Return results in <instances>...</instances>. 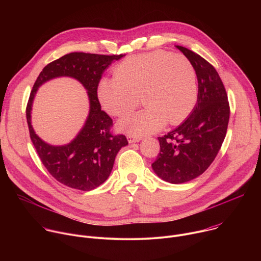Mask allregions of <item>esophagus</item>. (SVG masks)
<instances>
[{"label":"esophagus","mask_w":261,"mask_h":261,"mask_svg":"<svg viewBox=\"0 0 261 261\" xmlns=\"http://www.w3.org/2000/svg\"><path fill=\"white\" fill-rule=\"evenodd\" d=\"M141 139H142V137H137V136H134V135H132V134H130V135L128 136V141H129L130 143L138 142V141H140Z\"/></svg>","instance_id":"34e87169"}]
</instances>
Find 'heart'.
I'll return each instance as SVG.
<instances>
[{"mask_svg": "<svg viewBox=\"0 0 261 261\" xmlns=\"http://www.w3.org/2000/svg\"><path fill=\"white\" fill-rule=\"evenodd\" d=\"M197 75L184 55L153 50L129 57L114 71L113 79L101 81L98 95L103 108L114 117L134 110L140 98L146 107L125 118L121 127L141 136L187 118L197 100Z\"/></svg>", "mask_w": 261, "mask_h": 261, "instance_id": "heart-1", "label": "heart"}]
</instances>
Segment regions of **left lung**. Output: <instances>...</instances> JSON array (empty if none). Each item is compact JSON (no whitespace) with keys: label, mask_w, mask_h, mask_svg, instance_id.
Masks as SVG:
<instances>
[{"label":"left lung","mask_w":261,"mask_h":261,"mask_svg":"<svg viewBox=\"0 0 261 261\" xmlns=\"http://www.w3.org/2000/svg\"><path fill=\"white\" fill-rule=\"evenodd\" d=\"M176 47L195 67L198 95L192 114L158 137L160 153L152 166L171 184L189 181L208 168L224 141L230 115L225 87L214 66L188 48Z\"/></svg>","instance_id":"obj_1"}]
</instances>
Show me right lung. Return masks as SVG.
<instances>
[{
    "instance_id": "add662e5",
    "label": "right lung",
    "mask_w": 261,
    "mask_h": 261,
    "mask_svg": "<svg viewBox=\"0 0 261 261\" xmlns=\"http://www.w3.org/2000/svg\"><path fill=\"white\" fill-rule=\"evenodd\" d=\"M124 56L71 53L47 64L33 86L25 108L31 140L47 171L69 188L90 191L99 187L109 176L121 147L128 144L124 134L111 133L113 119L101 109L97 94L105 69ZM59 76L76 78L83 84L90 99V114L75 140L66 146L53 147L42 142L33 132L30 110L38 88L43 82Z\"/></svg>"
}]
</instances>
